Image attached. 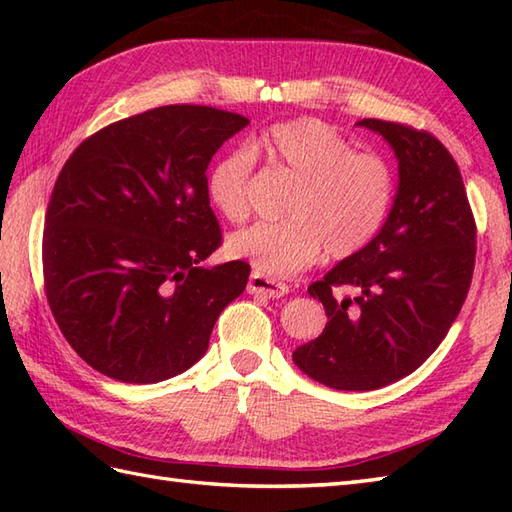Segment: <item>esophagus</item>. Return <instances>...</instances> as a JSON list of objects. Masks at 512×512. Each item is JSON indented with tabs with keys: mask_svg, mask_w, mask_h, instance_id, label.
<instances>
[{
	"mask_svg": "<svg viewBox=\"0 0 512 512\" xmlns=\"http://www.w3.org/2000/svg\"><path fill=\"white\" fill-rule=\"evenodd\" d=\"M248 292H250V295H257V297L279 299V297L288 295V286L284 284V281H275V279H268L264 275L253 273L248 279Z\"/></svg>",
	"mask_w": 512,
	"mask_h": 512,
	"instance_id": "esophagus-1",
	"label": "esophagus"
}]
</instances>
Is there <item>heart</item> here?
Listing matches in <instances>:
<instances>
[{
    "instance_id": "obj_1",
    "label": "heart",
    "mask_w": 512,
    "mask_h": 512,
    "mask_svg": "<svg viewBox=\"0 0 512 512\" xmlns=\"http://www.w3.org/2000/svg\"><path fill=\"white\" fill-rule=\"evenodd\" d=\"M255 154L295 180L284 222H257L228 237V253L257 275L286 277L323 253L345 259L383 228L396 193L394 169L383 156L356 151L336 129L314 118L279 123L213 165L206 191L226 220L248 213V180Z\"/></svg>"
}]
</instances>
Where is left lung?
<instances>
[{
	"label": "left lung",
	"mask_w": 512,
	"mask_h": 512,
	"mask_svg": "<svg viewBox=\"0 0 512 512\" xmlns=\"http://www.w3.org/2000/svg\"><path fill=\"white\" fill-rule=\"evenodd\" d=\"M398 160L394 204L378 235L310 284L328 314L292 361L317 383L372 391L409 376L447 336L475 266V222L460 169L438 138L363 118ZM347 287L354 298H339Z\"/></svg>",
	"instance_id": "left-lung-1"
}]
</instances>
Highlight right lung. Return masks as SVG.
I'll use <instances>...</instances> for the list:
<instances>
[{
    "label": "right lung",
    "instance_id": "right-lung-1",
    "mask_svg": "<svg viewBox=\"0 0 512 512\" xmlns=\"http://www.w3.org/2000/svg\"><path fill=\"white\" fill-rule=\"evenodd\" d=\"M248 118L165 105L103 127L65 162L43 228V279L65 339L96 372L151 385L206 354L250 266H206L222 233L206 169Z\"/></svg>",
    "mask_w": 512,
    "mask_h": 512
}]
</instances>
